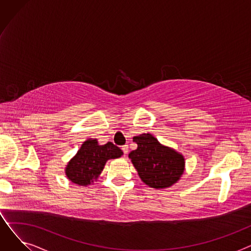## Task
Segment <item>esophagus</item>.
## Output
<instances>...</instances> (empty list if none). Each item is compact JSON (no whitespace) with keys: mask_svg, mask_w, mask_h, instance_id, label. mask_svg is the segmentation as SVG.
Masks as SVG:
<instances>
[{"mask_svg":"<svg viewBox=\"0 0 251 251\" xmlns=\"http://www.w3.org/2000/svg\"><path fill=\"white\" fill-rule=\"evenodd\" d=\"M122 151H123L124 154L128 153V146H127V144H125V146H122Z\"/></svg>","mask_w":251,"mask_h":251,"instance_id":"esophagus-1","label":"esophagus"}]
</instances>
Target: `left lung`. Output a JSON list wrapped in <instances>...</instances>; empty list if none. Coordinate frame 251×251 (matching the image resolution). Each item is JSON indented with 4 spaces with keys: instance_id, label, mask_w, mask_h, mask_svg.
<instances>
[{
    "instance_id": "8db88e82",
    "label": "left lung",
    "mask_w": 251,
    "mask_h": 251,
    "mask_svg": "<svg viewBox=\"0 0 251 251\" xmlns=\"http://www.w3.org/2000/svg\"><path fill=\"white\" fill-rule=\"evenodd\" d=\"M137 149L129 153L141 180L153 188H166L176 183L184 171V157L163 147L151 134L133 137Z\"/></svg>"
}]
</instances>
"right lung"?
Segmentation results:
<instances>
[{"mask_svg":"<svg viewBox=\"0 0 251 251\" xmlns=\"http://www.w3.org/2000/svg\"><path fill=\"white\" fill-rule=\"evenodd\" d=\"M122 154L123 151L113 142L99 146L97 139H87L68 163L66 175L71 182L86 186L99 177L105 162Z\"/></svg>","mask_w":251,"mask_h":251,"instance_id":"obj_1","label":"right lung"}]
</instances>
